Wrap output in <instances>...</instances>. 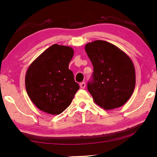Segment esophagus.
Listing matches in <instances>:
<instances>
[{
  "instance_id": "esophagus-1",
  "label": "esophagus",
  "mask_w": 157,
  "mask_h": 157,
  "mask_svg": "<svg viewBox=\"0 0 157 157\" xmlns=\"http://www.w3.org/2000/svg\"><path fill=\"white\" fill-rule=\"evenodd\" d=\"M79 86H80V88L82 89H84L86 88V83L85 82H82L80 83V84H79Z\"/></svg>"
}]
</instances>
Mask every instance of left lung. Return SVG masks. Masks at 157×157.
I'll return each instance as SVG.
<instances>
[{
  "label": "left lung",
  "instance_id": "1",
  "mask_svg": "<svg viewBox=\"0 0 157 157\" xmlns=\"http://www.w3.org/2000/svg\"><path fill=\"white\" fill-rule=\"evenodd\" d=\"M85 51L94 67L88 90L94 102L105 110L122 106L135 88L132 59L117 46L103 40L88 43Z\"/></svg>",
  "mask_w": 157,
  "mask_h": 157
}]
</instances>
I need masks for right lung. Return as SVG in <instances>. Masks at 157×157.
Segmentation results:
<instances>
[{
	"label": "right lung",
	"instance_id": "add662e5",
	"mask_svg": "<svg viewBox=\"0 0 157 157\" xmlns=\"http://www.w3.org/2000/svg\"><path fill=\"white\" fill-rule=\"evenodd\" d=\"M73 54L71 47L55 44L29 66L25 78L26 91L41 111L59 115L71 104L79 88L69 69Z\"/></svg>",
	"mask_w": 157,
	"mask_h": 157
}]
</instances>
